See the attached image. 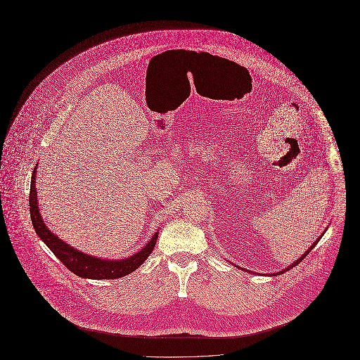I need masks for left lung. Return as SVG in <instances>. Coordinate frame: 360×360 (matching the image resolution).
<instances>
[{"instance_id": "left-lung-1", "label": "left lung", "mask_w": 360, "mask_h": 360, "mask_svg": "<svg viewBox=\"0 0 360 360\" xmlns=\"http://www.w3.org/2000/svg\"><path fill=\"white\" fill-rule=\"evenodd\" d=\"M321 239V236H320V238H319V239L316 240V241H314V243H313V244H311V245H310V248H309L308 251H307V252H305V254H304V255H302V257H300V259H297V260H295V262H294V263H292V264H291V266H289V267H288V269H285V270H282V271H281V273H276V274H273V276H275V275H281V274H283V273H285V271H289V270H290V269H292V267H294V266H297V264H298V263H300V262H301V260H304V257H307V255H308L309 252H310V251H311V250H313V248H314V245H316V244H317V243H319V240Z\"/></svg>"}]
</instances>
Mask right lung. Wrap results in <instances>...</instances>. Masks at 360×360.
I'll list each match as a JSON object with an SVG mask.
<instances>
[{"label": "right lung", "mask_w": 360, "mask_h": 360, "mask_svg": "<svg viewBox=\"0 0 360 360\" xmlns=\"http://www.w3.org/2000/svg\"><path fill=\"white\" fill-rule=\"evenodd\" d=\"M34 176H36V167L31 178V190H30V206H31L30 212H31V220H32L34 231L37 236L43 240L44 244L51 250L53 255L58 257L71 273L87 279H116V278H121L134 273L154 251L155 243L159 235L158 232L154 233V236L146 244V247L141 248L135 255L127 259H120V260H109V259L91 257L75 250L63 240L59 239L56 235H53L43 221L39 205H37V191L34 188V184H36Z\"/></svg>", "instance_id": "right-lung-1"}]
</instances>
